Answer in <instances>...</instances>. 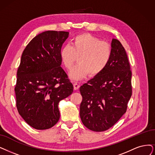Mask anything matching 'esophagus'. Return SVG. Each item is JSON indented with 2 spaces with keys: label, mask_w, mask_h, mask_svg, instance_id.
Returning <instances> with one entry per match:
<instances>
[{
  "label": "esophagus",
  "mask_w": 155,
  "mask_h": 155,
  "mask_svg": "<svg viewBox=\"0 0 155 155\" xmlns=\"http://www.w3.org/2000/svg\"><path fill=\"white\" fill-rule=\"evenodd\" d=\"M73 86H74V90H78L79 87H80V86H79V84H78L77 83H74V84H73Z\"/></svg>",
  "instance_id": "34e87169"
}]
</instances>
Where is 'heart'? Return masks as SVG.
Returning a JSON list of instances; mask_svg holds the SVG:
<instances>
[{"instance_id": "heart-1", "label": "heart", "mask_w": 155, "mask_h": 155, "mask_svg": "<svg viewBox=\"0 0 155 155\" xmlns=\"http://www.w3.org/2000/svg\"><path fill=\"white\" fill-rule=\"evenodd\" d=\"M71 44L61 48L60 57L67 70L71 69L79 57V64L69 74L73 80L83 79L89 74L91 76L98 75L107 67L112 57V48L109 43L90 34L76 36Z\"/></svg>"}]
</instances>
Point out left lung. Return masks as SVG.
Here are the masks:
<instances>
[{
    "instance_id": "8db88e82",
    "label": "left lung",
    "mask_w": 155,
    "mask_h": 155,
    "mask_svg": "<svg viewBox=\"0 0 155 155\" xmlns=\"http://www.w3.org/2000/svg\"><path fill=\"white\" fill-rule=\"evenodd\" d=\"M111 48L107 67L80 87V117L83 125L94 132L112 127L126 113L132 94V71L125 49L116 39Z\"/></svg>"
}]
</instances>
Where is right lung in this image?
Segmentation results:
<instances>
[{"instance_id": "add662e5", "label": "right lung", "mask_w": 155, "mask_h": 155, "mask_svg": "<svg viewBox=\"0 0 155 155\" xmlns=\"http://www.w3.org/2000/svg\"><path fill=\"white\" fill-rule=\"evenodd\" d=\"M69 34L43 32L30 41L22 53L15 88L16 107L35 129L46 130L56 124L59 102L73 92V85L60 67L61 48Z\"/></svg>"}]
</instances>
